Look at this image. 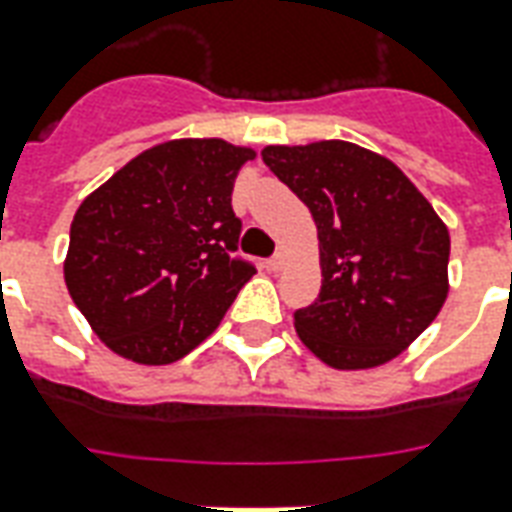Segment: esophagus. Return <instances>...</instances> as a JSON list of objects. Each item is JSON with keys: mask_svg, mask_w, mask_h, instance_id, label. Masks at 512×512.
<instances>
[{"mask_svg": "<svg viewBox=\"0 0 512 512\" xmlns=\"http://www.w3.org/2000/svg\"><path fill=\"white\" fill-rule=\"evenodd\" d=\"M266 268H268V271H282V268H285V255L271 257V260L266 263Z\"/></svg>", "mask_w": 512, "mask_h": 512, "instance_id": "obj_1", "label": "esophagus"}]
</instances>
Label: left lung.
<instances>
[{
  "label": "left lung",
  "mask_w": 512,
  "mask_h": 512,
  "mask_svg": "<svg viewBox=\"0 0 512 512\" xmlns=\"http://www.w3.org/2000/svg\"><path fill=\"white\" fill-rule=\"evenodd\" d=\"M263 163L316 221L321 291L293 327L332 368L399 357L449 296V230L388 157L349 141L266 146Z\"/></svg>",
  "instance_id": "1"
}]
</instances>
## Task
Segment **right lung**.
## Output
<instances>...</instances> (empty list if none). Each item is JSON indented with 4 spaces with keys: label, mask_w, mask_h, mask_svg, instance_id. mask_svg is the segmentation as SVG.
I'll return each instance as SVG.
<instances>
[{
    "label": "right lung",
    "mask_w": 512,
    "mask_h": 512,
    "mask_svg": "<svg viewBox=\"0 0 512 512\" xmlns=\"http://www.w3.org/2000/svg\"><path fill=\"white\" fill-rule=\"evenodd\" d=\"M249 146L174 138L121 166L74 213L63 277L110 352L169 366L221 324L255 266L235 260L232 185Z\"/></svg>",
    "instance_id": "1"
}]
</instances>
